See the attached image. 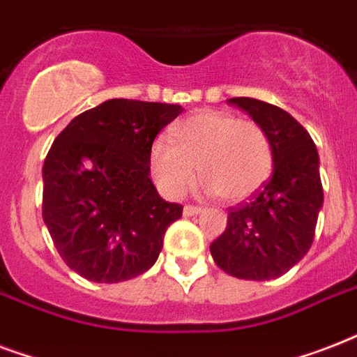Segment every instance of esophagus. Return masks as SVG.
<instances>
[{
	"instance_id": "esophagus-1",
	"label": "esophagus",
	"mask_w": 357,
	"mask_h": 357,
	"mask_svg": "<svg viewBox=\"0 0 357 357\" xmlns=\"http://www.w3.org/2000/svg\"><path fill=\"white\" fill-rule=\"evenodd\" d=\"M200 211H202L200 206H190V204H187V206L183 207L185 217H192V215H198Z\"/></svg>"
}]
</instances>
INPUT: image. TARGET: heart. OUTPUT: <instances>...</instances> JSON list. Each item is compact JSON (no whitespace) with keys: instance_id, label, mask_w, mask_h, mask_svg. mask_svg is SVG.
<instances>
[{"instance_id":"b5f03b06","label":"heart","mask_w":357,"mask_h":357,"mask_svg":"<svg viewBox=\"0 0 357 357\" xmlns=\"http://www.w3.org/2000/svg\"><path fill=\"white\" fill-rule=\"evenodd\" d=\"M170 137L172 142L159 137L150 148L151 174L167 196L178 198L195 183V167L207 192L224 202L246 200L271 178V137L254 120L202 109L179 120Z\"/></svg>"}]
</instances>
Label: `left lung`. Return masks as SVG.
<instances>
[{"label":"left lung","mask_w":357,"mask_h":357,"mask_svg":"<svg viewBox=\"0 0 357 357\" xmlns=\"http://www.w3.org/2000/svg\"><path fill=\"white\" fill-rule=\"evenodd\" d=\"M271 137L272 176L248 202L228 209V226L209 250L218 268L265 282L293 268L315 237L322 207L319 153L310 133L283 109L254 98H231Z\"/></svg>","instance_id":"1"}]
</instances>
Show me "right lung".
<instances>
[{
    "instance_id": "1",
    "label": "right lung",
    "mask_w": 357,
    "mask_h": 357,
    "mask_svg": "<svg viewBox=\"0 0 357 357\" xmlns=\"http://www.w3.org/2000/svg\"><path fill=\"white\" fill-rule=\"evenodd\" d=\"M181 113L172 103L107 100L53 140L42 178V217L63 261L96 283L140 276L159 257L183 206L150 179V148Z\"/></svg>"
}]
</instances>
